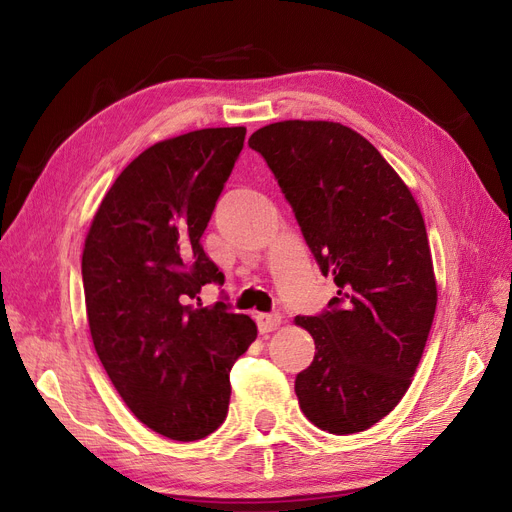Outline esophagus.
<instances>
[{
	"label": "esophagus",
	"instance_id": "obj_1",
	"mask_svg": "<svg viewBox=\"0 0 512 512\" xmlns=\"http://www.w3.org/2000/svg\"><path fill=\"white\" fill-rule=\"evenodd\" d=\"M256 323H258V330H260V334H267V332L277 330L279 323H281V315H279V313L258 315V317H256Z\"/></svg>",
	"mask_w": 512,
	"mask_h": 512
}]
</instances>
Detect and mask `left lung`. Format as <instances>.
Returning <instances> with one entry per match:
<instances>
[{
	"instance_id": "left-lung-1",
	"label": "left lung",
	"mask_w": 512,
	"mask_h": 512,
	"mask_svg": "<svg viewBox=\"0 0 512 512\" xmlns=\"http://www.w3.org/2000/svg\"><path fill=\"white\" fill-rule=\"evenodd\" d=\"M248 145L338 285L327 309L296 317L315 340L296 376L300 410L321 431L361 433L401 401L431 332L437 285L424 218L399 174L351 128L277 121Z\"/></svg>"
}]
</instances>
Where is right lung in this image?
<instances>
[{
  "instance_id": "add662e5",
  "label": "right lung",
  "mask_w": 512,
  "mask_h": 512,
  "mask_svg": "<svg viewBox=\"0 0 512 512\" xmlns=\"http://www.w3.org/2000/svg\"><path fill=\"white\" fill-rule=\"evenodd\" d=\"M243 140L245 128H206L142 151L102 199L81 256L102 367L132 414L174 441L224 422L229 372L256 340L227 298L199 302L203 285L224 283L201 235Z\"/></svg>"
}]
</instances>
